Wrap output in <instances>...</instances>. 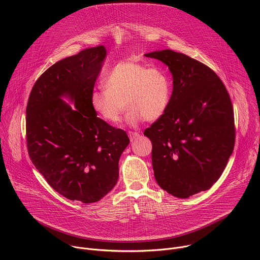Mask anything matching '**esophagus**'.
<instances>
[{"mask_svg": "<svg viewBox=\"0 0 260 260\" xmlns=\"http://www.w3.org/2000/svg\"><path fill=\"white\" fill-rule=\"evenodd\" d=\"M140 134L137 133V132H128V137H129V140L133 142V141H136L138 138H139Z\"/></svg>", "mask_w": 260, "mask_h": 260, "instance_id": "34e87169", "label": "esophagus"}]
</instances>
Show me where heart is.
<instances>
[{"mask_svg": "<svg viewBox=\"0 0 260 260\" xmlns=\"http://www.w3.org/2000/svg\"><path fill=\"white\" fill-rule=\"evenodd\" d=\"M104 87L91 93L93 112L105 122L117 124L126 104V122L136 126L143 120L159 119L170 106L173 82L160 68L122 60L114 64L104 77Z\"/></svg>", "mask_w": 260, "mask_h": 260, "instance_id": "b5f03b06", "label": "heart"}]
</instances>
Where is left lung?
Returning <instances> with one entry per match:
<instances>
[{
  "label": "left lung",
  "mask_w": 260,
  "mask_h": 260,
  "mask_svg": "<svg viewBox=\"0 0 260 260\" xmlns=\"http://www.w3.org/2000/svg\"><path fill=\"white\" fill-rule=\"evenodd\" d=\"M145 56L166 63L173 76L167 112L144 132L154 177L170 194L187 199L212 187L234 151L231 96L212 69L186 54L166 49Z\"/></svg>",
  "instance_id": "obj_1"
}]
</instances>
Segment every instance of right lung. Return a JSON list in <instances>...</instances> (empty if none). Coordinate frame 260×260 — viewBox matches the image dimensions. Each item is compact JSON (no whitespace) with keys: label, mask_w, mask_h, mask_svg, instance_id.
Segmentation results:
<instances>
[{"label":"right lung","mask_w":260,"mask_h":260,"mask_svg":"<svg viewBox=\"0 0 260 260\" xmlns=\"http://www.w3.org/2000/svg\"><path fill=\"white\" fill-rule=\"evenodd\" d=\"M105 57L100 45L55 62L36 81L26 106L31 162L56 192L84 204L115 186L119 158L129 143L123 129L99 118L90 105Z\"/></svg>","instance_id":"1"}]
</instances>
